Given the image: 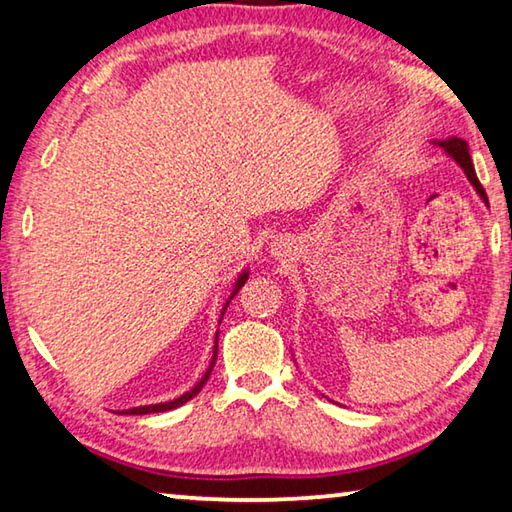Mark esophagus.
Instances as JSON below:
<instances>
[{"instance_id":"obj_1","label":"esophagus","mask_w":512,"mask_h":512,"mask_svg":"<svg viewBox=\"0 0 512 512\" xmlns=\"http://www.w3.org/2000/svg\"><path fill=\"white\" fill-rule=\"evenodd\" d=\"M282 248H284V241H282V244H277V246H275V255H280V253H282Z\"/></svg>"}]
</instances>
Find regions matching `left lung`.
<instances>
[{
	"label": "left lung",
	"instance_id": "8db88e82",
	"mask_svg": "<svg viewBox=\"0 0 512 512\" xmlns=\"http://www.w3.org/2000/svg\"><path fill=\"white\" fill-rule=\"evenodd\" d=\"M433 144H438L440 149H443L449 155V158H452L458 164V167L463 169L467 180H470V185L476 189V194H479V198L485 203V207H490L488 205V196H485V189L481 187L479 178H476L474 164H472V158H470V146H467V142L461 140V137H449V140L433 142Z\"/></svg>",
	"mask_w": 512,
	"mask_h": 512
}]
</instances>
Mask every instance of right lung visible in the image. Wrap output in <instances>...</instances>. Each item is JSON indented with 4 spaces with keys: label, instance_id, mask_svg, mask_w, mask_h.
<instances>
[{
    "label": "right lung",
    "instance_id": "right-lung-1",
    "mask_svg": "<svg viewBox=\"0 0 512 512\" xmlns=\"http://www.w3.org/2000/svg\"><path fill=\"white\" fill-rule=\"evenodd\" d=\"M248 275H250V271L248 268H244V271L239 273V277L235 280V287H232V293H230V298L225 300V305H223V309H221V318H219V325H221V320H223V314H225V309H228V305H230V300L237 296V291L244 287L246 284V280H248ZM216 341H219V332H216V336H214V354H212V361H210V368L205 370V375L196 381V386L194 388H189V391L185 393V395H180V397H176V400H171V402H160V404H146V406H133V409H126V411H121L124 415H146V413H162V411H171V409H178V406H183L185 402H189L192 400V397H196L198 393H201V388L205 386V381L210 379V375H212V368H214V363H216V348H219V345H216Z\"/></svg>",
    "mask_w": 512,
    "mask_h": 512
}]
</instances>
